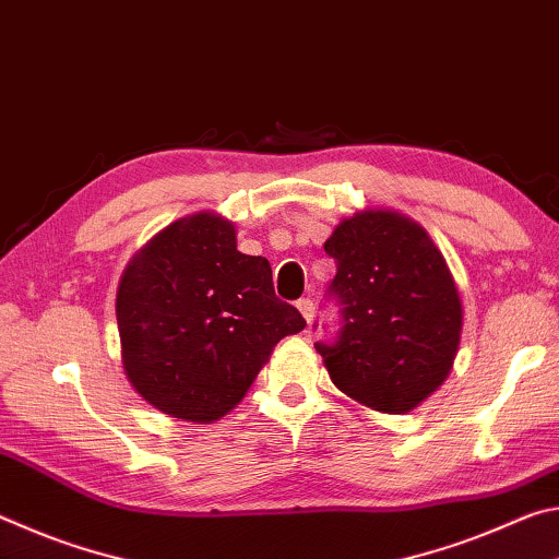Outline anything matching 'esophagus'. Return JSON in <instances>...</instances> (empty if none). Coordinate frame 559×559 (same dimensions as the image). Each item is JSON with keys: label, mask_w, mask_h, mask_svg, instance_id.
<instances>
[{"label": "esophagus", "mask_w": 559, "mask_h": 559, "mask_svg": "<svg viewBox=\"0 0 559 559\" xmlns=\"http://www.w3.org/2000/svg\"><path fill=\"white\" fill-rule=\"evenodd\" d=\"M298 310H300V316L306 318V323H310V320H313V316H316V302L310 300V298H300L298 300Z\"/></svg>", "instance_id": "obj_1"}]
</instances>
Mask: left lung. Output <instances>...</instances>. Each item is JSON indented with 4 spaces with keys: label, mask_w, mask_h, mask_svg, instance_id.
<instances>
[{
    "label": "left lung",
    "mask_w": 559,
    "mask_h": 559,
    "mask_svg": "<svg viewBox=\"0 0 559 559\" xmlns=\"http://www.w3.org/2000/svg\"><path fill=\"white\" fill-rule=\"evenodd\" d=\"M337 273L328 300L340 325L316 349L340 392L402 414L447 380L461 337V298L429 234L396 212H362L325 241Z\"/></svg>",
    "instance_id": "1"
}]
</instances>
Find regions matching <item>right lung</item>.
<instances>
[{"label":"right lung","instance_id":"obj_1","mask_svg":"<svg viewBox=\"0 0 559 559\" xmlns=\"http://www.w3.org/2000/svg\"><path fill=\"white\" fill-rule=\"evenodd\" d=\"M116 313L128 380L187 421L234 409L273 345L306 328L273 290L271 263L236 251L234 224L214 214L169 224L130 261Z\"/></svg>","mask_w":559,"mask_h":559}]
</instances>
